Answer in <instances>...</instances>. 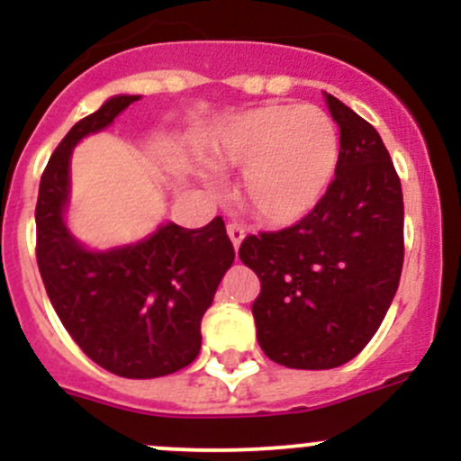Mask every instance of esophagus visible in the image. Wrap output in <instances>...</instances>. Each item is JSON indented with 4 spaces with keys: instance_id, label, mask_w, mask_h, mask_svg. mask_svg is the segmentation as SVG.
Segmentation results:
<instances>
[{
    "instance_id": "esophagus-1",
    "label": "esophagus",
    "mask_w": 461,
    "mask_h": 461,
    "mask_svg": "<svg viewBox=\"0 0 461 461\" xmlns=\"http://www.w3.org/2000/svg\"><path fill=\"white\" fill-rule=\"evenodd\" d=\"M227 234H230L234 248H239V245L243 243V239H245V227L239 225V222H230V225H227Z\"/></svg>"
}]
</instances>
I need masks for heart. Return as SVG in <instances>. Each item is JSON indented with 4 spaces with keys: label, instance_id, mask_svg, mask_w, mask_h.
Returning a JSON list of instances; mask_svg holds the SVG:
<instances>
[{
    "label": "heart",
    "instance_id": "b5f03b06",
    "mask_svg": "<svg viewBox=\"0 0 461 461\" xmlns=\"http://www.w3.org/2000/svg\"><path fill=\"white\" fill-rule=\"evenodd\" d=\"M216 162L245 167L240 196L254 216L292 225L317 207L337 174V127L317 106H260L227 124Z\"/></svg>",
    "mask_w": 461,
    "mask_h": 461
}]
</instances>
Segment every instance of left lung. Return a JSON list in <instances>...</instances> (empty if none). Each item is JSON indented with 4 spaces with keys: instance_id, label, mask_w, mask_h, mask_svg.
I'll use <instances>...</instances> for the list:
<instances>
[{
    "instance_id": "obj_1",
    "label": "left lung",
    "mask_w": 461,
    "mask_h": 461,
    "mask_svg": "<svg viewBox=\"0 0 461 461\" xmlns=\"http://www.w3.org/2000/svg\"><path fill=\"white\" fill-rule=\"evenodd\" d=\"M339 124L334 180L296 225L260 231L239 257L260 278L252 303L265 355L296 370L355 359L388 312L403 265V196L376 129L325 93Z\"/></svg>"
}]
</instances>
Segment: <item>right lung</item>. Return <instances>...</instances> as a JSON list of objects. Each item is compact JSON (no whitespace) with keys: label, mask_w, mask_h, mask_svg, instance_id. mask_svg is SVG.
<instances>
[{"label":"right lung","mask_w":461,"mask_h":461,"mask_svg":"<svg viewBox=\"0 0 461 461\" xmlns=\"http://www.w3.org/2000/svg\"><path fill=\"white\" fill-rule=\"evenodd\" d=\"M136 100L109 97L58 144L40 180L35 252L46 294L88 359L118 376L153 379L198 357L203 314L234 263V245L221 216L201 230L167 222L140 243L109 252L73 239L64 222L73 147Z\"/></svg>","instance_id":"add662e5"}]
</instances>
